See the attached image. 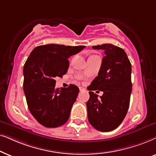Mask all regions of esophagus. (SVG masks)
Here are the masks:
<instances>
[{"instance_id":"34e87169","label":"esophagus","mask_w":156,"mask_h":156,"mask_svg":"<svg viewBox=\"0 0 156 156\" xmlns=\"http://www.w3.org/2000/svg\"><path fill=\"white\" fill-rule=\"evenodd\" d=\"M79 90H80V91L85 90V88H83V87H79Z\"/></svg>"}]
</instances>
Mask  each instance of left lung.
<instances>
[{
  "label": "left lung",
  "instance_id": "8db88e82",
  "mask_svg": "<svg viewBox=\"0 0 156 156\" xmlns=\"http://www.w3.org/2000/svg\"><path fill=\"white\" fill-rule=\"evenodd\" d=\"M104 50L101 68L88 90L90 98L86 103L89 123L100 131L115 129L127 114L132 91L131 64L125 51L112 44L95 45ZM103 91L101 99L93 90Z\"/></svg>",
  "mask_w": 156,
  "mask_h": 156
}]
</instances>
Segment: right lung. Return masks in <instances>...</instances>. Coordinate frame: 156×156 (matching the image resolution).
Masks as SVG:
<instances>
[{
    "label": "right lung",
    "instance_id": "obj_1",
    "mask_svg": "<svg viewBox=\"0 0 156 156\" xmlns=\"http://www.w3.org/2000/svg\"><path fill=\"white\" fill-rule=\"evenodd\" d=\"M84 45L48 44L36 47L23 67V90L30 112L47 128H56L67 122L79 88L70 84L55 88V78L68 71V58Z\"/></svg>",
    "mask_w": 156,
    "mask_h": 156
}]
</instances>
